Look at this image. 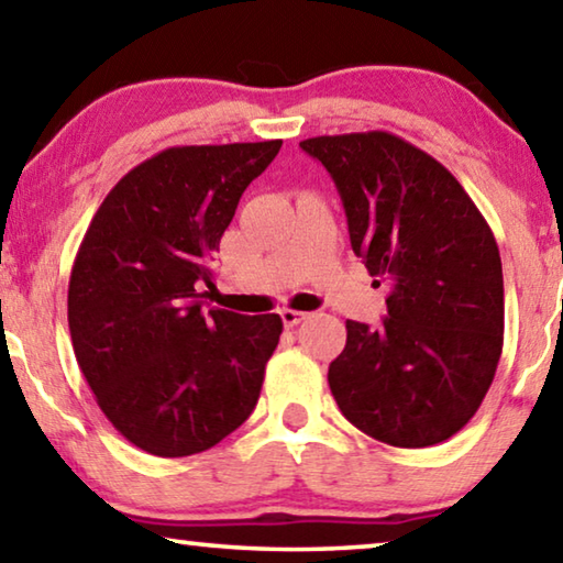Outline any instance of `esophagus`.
<instances>
[{
	"instance_id": "1",
	"label": "esophagus",
	"mask_w": 563,
	"mask_h": 563,
	"mask_svg": "<svg viewBox=\"0 0 563 563\" xmlns=\"http://www.w3.org/2000/svg\"><path fill=\"white\" fill-rule=\"evenodd\" d=\"M280 318H283L285 325L292 328V325H298L300 320H306L308 313H302V310H292V308H283L280 310Z\"/></svg>"
}]
</instances>
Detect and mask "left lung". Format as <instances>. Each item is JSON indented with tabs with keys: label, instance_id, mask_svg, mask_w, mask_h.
<instances>
[{
	"label": "left lung",
	"instance_id": "obj_1",
	"mask_svg": "<svg viewBox=\"0 0 563 563\" xmlns=\"http://www.w3.org/2000/svg\"><path fill=\"white\" fill-rule=\"evenodd\" d=\"M300 147L333 177L353 253L390 288L378 328L345 320V347L328 368L338 408L398 449L451 439L488 394L504 347V273L488 222L439 159L390 132Z\"/></svg>",
	"mask_w": 563,
	"mask_h": 563
}]
</instances>
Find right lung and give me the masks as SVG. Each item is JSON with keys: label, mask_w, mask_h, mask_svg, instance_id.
I'll use <instances>...</instances> for the list:
<instances>
[{"label": "right lung", "mask_w": 563, "mask_h": 563, "mask_svg": "<svg viewBox=\"0 0 563 563\" xmlns=\"http://www.w3.org/2000/svg\"><path fill=\"white\" fill-rule=\"evenodd\" d=\"M283 140L169 147L132 167L77 250L67 320L82 376L118 431L192 456L247 421L280 316L205 310L212 253Z\"/></svg>", "instance_id": "obj_1"}]
</instances>
